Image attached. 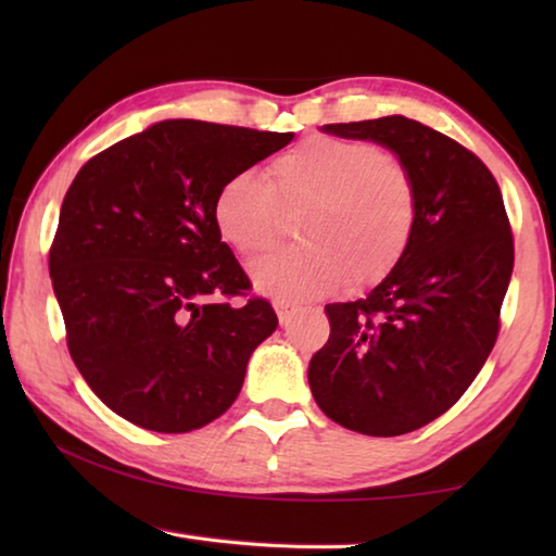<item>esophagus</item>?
I'll return each instance as SVG.
<instances>
[{
	"mask_svg": "<svg viewBox=\"0 0 556 556\" xmlns=\"http://www.w3.org/2000/svg\"><path fill=\"white\" fill-rule=\"evenodd\" d=\"M275 312H277V316H279V324H281V326H289L291 318H294L296 308L291 306V304H287V301H275Z\"/></svg>",
	"mask_w": 556,
	"mask_h": 556,
	"instance_id": "34e87169",
	"label": "esophagus"
}]
</instances>
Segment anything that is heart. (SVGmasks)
I'll use <instances>...</instances> for the list:
<instances>
[{
    "mask_svg": "<svg viewBox=\"0 0 556 556\" xmlns=\"http://www.w3.org/2000/svg\"><path fill=\"white\" fill-rule=\"evenodd\" d=\"M269 184L250 172L225 181L213 201L220 238L257 257L285 235V213H304L306 244L260 260L252 281L281 301L324 296L343 285L361 291L397 267L417 225L409 168L357 139L308 137L269 164Z\"/></svg>",
    "mask_w": 556,
    "mask_h": 556,
    "instance_id": "heart-1",
    "label": "heart"
}]
</instances>
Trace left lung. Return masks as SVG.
Here are the masks:
<instances>
[{
  "mask_svg": "<svg viewBox=\"0 0 556 556\" xmlns=\"http://www.w3.org/2000/svg\"><path fill=\"white\" fill-rule=\"evenodd\" d=\"M324 131L390 147L417 186V225L368 296L328 304L331 336L308 363L314 400L338 425L400 437L454 407L501 333L515 242L481 159L417 119L338 122Z\"/></svg>",
  "mask_w": 556,
  "mask_h": 556,
  "instance_id": "8db88e82",
  "label": "left lung"
}]
</instances>
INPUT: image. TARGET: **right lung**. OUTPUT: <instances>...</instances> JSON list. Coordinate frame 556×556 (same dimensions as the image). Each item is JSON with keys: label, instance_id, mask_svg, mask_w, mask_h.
<instances>
[{"label": "right lung", "instance_id": "1", "mask_svg": "<svg viewBox=\"0 0 556 556\" xmlns=\"http://www.w3.org/2000/svg\"><path fill=\"white\" fill-rule=\"evenodd\" d=\"M291 137L166 119L73 178L49 252L53 291L75 368L122 419L184 434L240 394L252 351L279 321L267 299L250 296L213 201Z\"/></svg>", "mask_w": 556, "mask_h": 556}]
</instances>
